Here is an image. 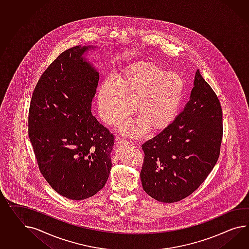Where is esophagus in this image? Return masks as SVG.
<instances>
[{"instance_id":"obj_1","label":"esophagus","mask_w":249,"mask_h":249,"mask_svg":"<svg viewBox=\"0 0 249 249\" xmlns=\"http://www.w3.org/2000/svg\"><path fill=\"white\" fill-rule=\"evenodd\" d=\"M115 143H117V144H128L129 142H128L127 141L124 140V139H122L120 137H116L115 138Z\"/></svg>"}]
</instances>
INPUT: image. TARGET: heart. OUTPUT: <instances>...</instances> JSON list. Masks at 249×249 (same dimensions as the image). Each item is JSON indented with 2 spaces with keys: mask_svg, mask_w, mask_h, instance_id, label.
<instances>
[{
  "mask_svg": "<svg viewBox=\"0 0 249 249\" xmlns=\"http://www.w3.org/2000/svg\"><path fill=\"white\" fill-rule=\"evenodd\" d=\"M184 85L179 76L157 65L142 62L132 65L119 81L107 77L97 91V106L103 121L116 124L134 112L140 118L125 123L124 134L141 136L150 126L167 127L178 114Z\"/></svg>",
  "mask_w": 249,
  "mask_h": 249,
  "instance_id": "obj_1",
  "label": "heart"
}]
</instances>
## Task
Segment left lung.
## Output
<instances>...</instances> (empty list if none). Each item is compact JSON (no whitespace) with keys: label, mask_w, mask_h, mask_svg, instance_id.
I'll list each match as a JSON object with an SVG mask.
<instances>
[{"label":"left lung","mask_w":249,"mask_h":249,"mask_svg":"<svg viewBox=\"0 0 249 249\" xmlns=\"http://www.w3.org/2000/svg\"><path fill=\"white\" fill-rule=\"evenodd\" d=\"M222 109L211 86L196 71L190 100L175 120L142 148V185L165 203L190 196L217 162L222 140Z\"/></svg>","instance_id":"obj_1"}]
</instances>
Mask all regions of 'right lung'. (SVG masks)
I'll list each match as a JSON object with an SVG mask.
<instances>
[{
  "label": "right lung",
  "mask_w": 249,
  "mask_h": 249,
  "mask_svg": "<svg viewBox=\"0 0 249 249\" xmlns=\"http://www.w3.org/2000/svg\"><path fill=\"white\" fill-rule=\"evenodd\" d=\"M96 46L62 52L41 75L29 111V137L39 171L65 198H90L112 168L114 135L91 112L99 73L87 58Z\"/></svg>",
  "instance_id": "right-lung-1"
}]
</instances>
